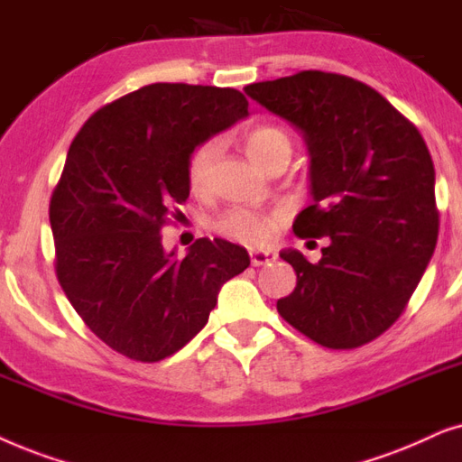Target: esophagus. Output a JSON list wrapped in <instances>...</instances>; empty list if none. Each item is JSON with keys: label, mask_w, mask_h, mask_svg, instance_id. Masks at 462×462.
<instances>
[{"label": "esophagus", "mask_w": 462, "mask_h": 462, "mask_svg": "<svg viewBox=\"0 0 462 462\" xmlns=\"http://www.w3.org/2000/svg\"><path fill=\"white\" fill-rule=\"evenodd\" d=\"M249 257H251V263H254V266H263V263L276 260V254L274 251L254 249V251H249Z\"/></svg>", "instance_id": "34e87169"}]
</instances>
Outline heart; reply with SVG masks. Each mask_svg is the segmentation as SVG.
<instances>
[{"instance_id":"obj_1","label":"heart","mask_w":462,"mask_h":462,"mask_svg":"<svg viewBox=\"0 0 462 462\" xmlns=\"http://www.w3.org/2000/svg\"><path fill=\"white\" fill-rule=\"evenodd\" d=\"M245 150L260 167L281 150L291 152V139L285 131L276 126H255L243 137ZM217 156V143L215 141H202L196 145L188 158V183L192 192H207L211 183L213 162ZM282 224V215L279 211H254V208H232L221 215L215 227L221 235L235 241L249 245V247H263L273 241Z\"/></svg>"}]
</instances>
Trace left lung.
Here are the masks:
<instances>
[{
    "instance_id": "left-lung-1",
    "label": "left lung",
    "mask_w": 462,
    "mask_h": 462,
    "mask_svg": "<svg viewBox=\"0 0 462 462\" xmlns=\"http://www.w3.org/2000/svg\"><path fill=\"white\" fill-rule=\"evenodd\" d=\"M245 92L304 134L315 202L293 232L329 238L317 263L282 251L298 282L276 310L325 348L364 346L402 317L438 245L429 147L380 92L340 73L300 71Z\"/></svg>"
}]
</instances>
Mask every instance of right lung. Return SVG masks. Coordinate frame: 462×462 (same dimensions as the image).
Instances as JSON below:
<instances>
[{"mask_svg": "<svg viewBox=\"0 0 462 462\" xmlns=\"http://www.w3.org/2000/svg\"><path fill=\"white\" fill-rule=\"evenodd\" d=\"M243 92L158 82L90 116L51 199L54 270L88 329L116 353L156 364L205 328L247 249L199 238L167 254L162 227L183 217L188 158L247 116Z\"/></svg>", "mask_w": 462, "mask_h": 462, "instance_id": "obj_1", "label": "right lung"}]
</instances>
